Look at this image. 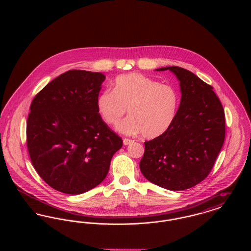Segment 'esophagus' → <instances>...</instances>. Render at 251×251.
<instances>
[{"label": "esophagus", "mask_w": 251, "mask_h": 251, "mask_svg": "<svg viewBox=\"0 0 251 251\" xmlns=\"http://www.w3.org/2000/svg\"><path fill=\"white\" fill-rule=\"evenodd\" d=\"M132 142H133V140L129 139V138H124V139H123V144H124V145H129V144L132 143Z\"/></svg>", "instance_id": "esophagus-1"}]
</instances>
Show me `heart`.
Segmentation results:
<instances>
[{"instance_id":"1","label":"heart","mask_w":251,"mask_h":251,"mask_svg":"<svg viewBox=\"0 0 251 251\" xmlns=\"http://www.w3.org/2000/svg\"><path fill=\"white\" fill-rule=\"evenodd\" d=\"M178 93L169 84L138 73L119 76L113 90L98 98V111L107 124L117 127L127 109L130 117L120 123L125 134L141 131L146 138L161 135L169 128L178 107Z\"/></svg>"}]
</instances>
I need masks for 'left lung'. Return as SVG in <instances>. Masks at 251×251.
<instances>
[{
	"label": "left lung",
	"instance_id": "obj_1",
	"mask_svg": "<svg viewBox=\"0 0 251 251\" xmlns=\"http://www.w3.org/2000/svg\"><path fill=\"white\" fill-rule=\"evenodd\" d=\"M181 100L169 128L145 142L139 167L144 177L172 191L197 185L210 174L225 140V112L213 86L196 74L172 66Z\"/></svg>",
	"mask_w": 251,
	"mask_h": 251
}]
</instances>
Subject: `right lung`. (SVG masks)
Segmentation results:
<instances>
[{"mask_svg":"<svg viewBox=\"0 0 251 251\" xmlns=\"http://www.w3.org/2000/svg\"><path fill=\"white\" fill-rule=\"evenodd\" d=\"M104 79L100 72L72 70L32 100L26 124L29 155L40 178L57 191L79 195L99 185L122 147L98 111Z\"/></svg>","mask_w":251,"mask_h":251,"instance_id":"right-lung-1","label":"right lung"}]
</instances>
